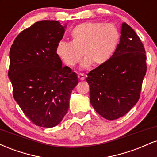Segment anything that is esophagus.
I'll use <instances>...</instances> for the list:
<instances>
[{
    "label": "esophagus",
    "mask_w": 157,
    "mask_h": 157,
    "mask_svg": "<svg viewBox=\"0 0 157 157\" xmlns=\"http://www.w3.org/2000/svg\"><path fill=\"white\" fill-rule=\"evenodd\" d=\"M77 76H78V78L80 79V80H83L85 79V75H83V74L80 73V74H78V75H77Z\"/></svg>",
    "instance_id": "1"
}]
</instances>
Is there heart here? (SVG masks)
<instances>
[{"label":"heart","mask_w":157,"mask_h":157,"mask_svg":"<svg viewBox=\"0 0 157 157\" xmlns=\"http://www.w3.org/2000/svg\"><path fill=\"white\" fill-rule=\"evenodd\" d=\"M71 41H60L56 55L66 66L72 68L85 59L81 68L105 64L114 52L119 39L116 27L110 23L86 22L77 25L70 33Z\"/></svg>","instance_id":"b5f03b06"}]
</instances>
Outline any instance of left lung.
Wrapping results in <instances>:
<instances>
[{
    "label": "left lung",
    "instance_id": "1",
    "mask_svg": "<svg viewBox=\"0 0 157 157\" xmlns=\"http://www.w3.org/2000/svg\"><path fill=\"white\" fill-rule=\"evenodd\" d=\"M120 34L113 55L86 79L91 105L109 120L124 116L136 105L147 71L145 48L134 30L123 23Z\"/></svg>",
    "mask_w": 157,
    "mask_h": 157
}]
</instances>
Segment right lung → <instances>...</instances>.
I'll return each mask as SVG.
<instances>
[{
    "label": "right lung",
    "mask_w": 157,
    "mask_h": 157,
    "mask_svg": "<svg viewBox=\"0 0 157 157\" xmlns=\"http://www.w3.org/2000/svg\"><path fill=\"white\" fill-rule=\"evenodd\" d=\"M66 25L41 21L22 31L10 51L9 78L13 96L36 125L52 128L67 113L78 77L56 55Z\"/></svg>",
    "instance_id": "add662e5"
}]
</instances>
